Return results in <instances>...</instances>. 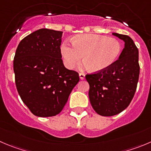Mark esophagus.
I'll return each mask as SVG.
<instances>
[{
  "instance_id": "1",
  "label": "esophagus",
  "mask_w": 151,
  "mask_h": 151,
  "mask_svg": "<svg viewBox=\"0 0 151 151\" xmlns=\"http://www.w3.org/2000/svg\"><path fill=\"white\" fill-rule=\"evenodd\" d=\"M79 76H80V80H84L85 77H86V75H85V74H83V73H80V74H79Z\"/></svg>"
}]
</instances>
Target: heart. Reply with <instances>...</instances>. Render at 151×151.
Wrapping results in <instances>:
<instances>
[{"label":"heart","mask_w":151,"mask_h":151,"mask_svg":"<svg viewBox=\"0 0 151 151\" xmlns=\"http://www.w3.org/2000/svg\"><path fill=\"white\" fill-rule=\"evenodd\" d=\"M71 42L72 46L63 43L60 47L66 66L75 68L83 57L86 67L92 72H99L109 68L116 60L122 49L117 39L95 34L77 35Z\"/></svg>","instance_id":"heart-1"}]
</instances>
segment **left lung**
Segmentation results:
<instances>
[{"label":"left lung","mask_w":151,"mask_h":151,"mask_svg":"<svg viewBox=\"0 0 151 151\" xmlns=\"http://www.w3.org/2000/svg\"><path fill=\"white\" fill-rule=\"evenodd\" d=\"M113 35L125 42L119 59L107 69L86 75L92 108L103 116L118 114L130 105L139 76V51L134 40L128 35Z\"/></svg>","instance_id":"1"}]
</instances>
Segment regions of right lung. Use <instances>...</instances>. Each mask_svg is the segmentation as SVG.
<instances>
[{
	"label": "right lung",
	"instance_id": "obj_1",
	"mask_svg": "<svg viewBox=\"0 0 151 151\" xmlns=\"http://www.w3.org/2000/svg\"><path fill=\"white\" fill-rule=\"evenodd\" d=\"M63 32L40 29L19 43L13 61L17 92L34 115L56 116L65 106L79 74L64 66Z\"/></svg>",
	"mask_w": 151,
	"mask_h": 151
}]
</instances>
